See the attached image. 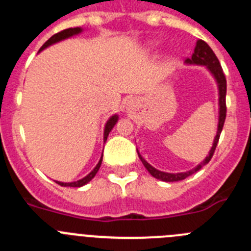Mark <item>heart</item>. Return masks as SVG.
I'll list each match as a JSON object with an SVG mask.
<instances>
[{
  "label": "heart",
  "instance_id": "obj_1",
  "mask_svg": "<svg viewBox=\"0 0 251 251\" xmlns=\"http://www.w3.org/2000/svg\"><path fill=\"white\" fill-rule=\"evenodd\" d=\"M155 47H157V43H151V45H148V50H154Z\"/></svg>",
  "mask_w": 251,
  "mask_h": 251
}]
</instances>
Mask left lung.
<instances>
[{
  "label": "left lung",
  "instance_id": "1",
  "mask_svg": "<svg viewBox=\"0 0 251 251\" xmlns=\"http://www.w3.org/2000/svg\"><path fill=\"white\" fill-rule=\"evenodd\" d=\"M185 64H193V66H205L206 70L209 71L213 78L217 82L218 86V94H219V117H218V129L217 134L214 137V142H213V146H211L209 154L205 157V159L203 162H201V164H198L197 167L190 169L188 172H183V173H167V172H160L158 169H155L154 167H151L143 157H142L139 151H138V157L142 160L143 165L146 167L147 171L151 174V176L159 179L163 181H179L183 180V179L188 178L192 174L197 173L199 169L204 167L205 164H208L209 160L211 159L213 154H214L215 148H217L218 141H219L220 133L223 130V126H224L225 122V116H226V105H225V96H226V79H225V75L223 73L222 66L219 63V59L217 58L215 53L213 52L210 47L208 46V43H205L204 41L198 40L197 46L194 48V53H193L192 58L185 59Z\"/></svg>",
  "mask_w": 251,
  "mask_h": 251
}]
</instances>
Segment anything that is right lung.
Listing matches in <instances>:
<instances>
[{
    "mask_svg": "<svg viewBox=\"0 0 251 251\" xmlns=\"http://www.w3.org/2000/svg\"><path fill=\"white\" fill-rule=\"evenodd\" d=\"M83 32V28L82 27H75V28H67V29H63V31L58 32V33L53 34V36L50 37V40L47 41V42L45 43V45L41 47V50H38V52H41V50H43L45 48L50 47V46L54 45V43H58L61 42V41L63 40H67V38H70V37H73V36H77V34L82 33ZM118 114H113V116L110 117L109 119L107 121V123H105L104 126V133H103V142L105 143V141H107L108 138V134L110 133V130L113 129V127L116 126V123L118 122ZM102 159H103V155L100 157V162H98V164L94 167L93 171L91 172V173L88 174V176H86L84 178L79 179V180L77 181H71V183H63V181H57V184H59V185H62V187H73V188H79V187H83V185H86L87 183H89V181L92 180V179L94 178V176L97 174V172L100 171V164H102Z\"/></svg>",
    "mask_w": 251,
    "mask_h": 251,
    "instance_id": "right-lung-1",
    "label": "right lung"
}]
</instances>
